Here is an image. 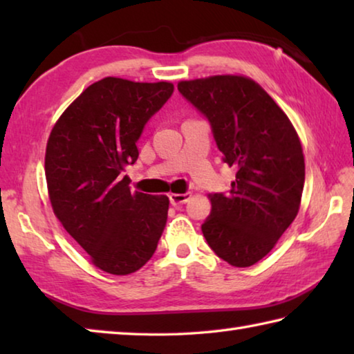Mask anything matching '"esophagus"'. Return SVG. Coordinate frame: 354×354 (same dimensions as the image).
I'll return each instance as SVG.
<instances>
[{"label":"esophagus","instance_id":"obj_1","mask_svg":"<svg viewBox=\"0 0 354 354\" xmlns=\"http://www.w3.org/2000/svg\"><path fill=\"white\" fill-rule=\"evenodd\" d=\"M190 194H170V203L173 206H179V205H184V203H187L190 200Z\"/></svg>","mask_w":354,"mask_h":354}]
</instances>
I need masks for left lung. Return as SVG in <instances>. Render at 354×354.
I'll list each match as a JSON object with an SVG mask.
<instances>
[{
	"mask_svg": "<svg viewBox=\"0 0 354 354\" xmlns=\"http://www.w3.org/2000/svg\"><path fill=\"white\" fill-rule=\"evenodd\" d=\"M178 91L207 117L223 160L236 170L227 195L211 194L201 225L214 253L250 267L273 250L295 220L304 156L289 117L251 77L217 75L179 81Z\"/></svg>",
	"mask_w": 354,
	"mask_h": 354,
	"instance_id": "8db88e82",
	"label": "left lung"
}]
</instances>
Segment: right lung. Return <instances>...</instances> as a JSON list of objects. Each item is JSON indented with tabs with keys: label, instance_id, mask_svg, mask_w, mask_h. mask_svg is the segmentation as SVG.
Listing matches in <instances>:
<instances>
[{
	"label": "right lung",
	"instance_id": "add662e5",
	"mask_svg": "<svg viewBox=\"0 0 354 354\" xmlns=\"http://www.w3.org/2000/svg\"><path fill=\"white\" fill-rule=\"evenodd\" d=\"M173 84L107 76L88 86L48 137L45 176L53 212L95 267L129 274L151 259L169 196L131 192L127 167L139 158L143 127Z\"/></svg>",
	"mask_w": 354,
	"mask_h": 354
}]
</instances>
